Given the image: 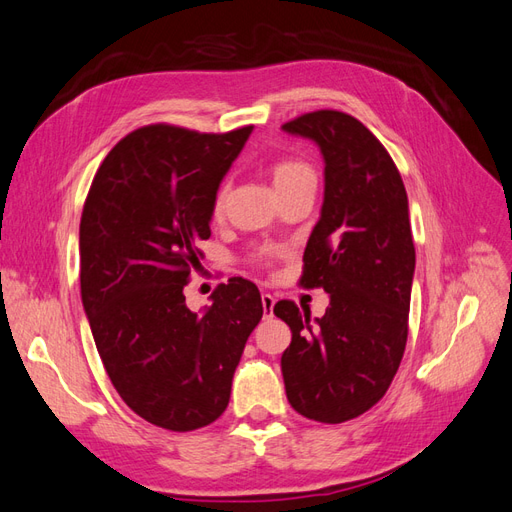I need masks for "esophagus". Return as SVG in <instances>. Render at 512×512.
I'll list each match as a JSON object with an SVG mask.
<instances>
[{"label": "esophagus", "mask_w": 512, "mask_h": 512, "mask_svg": "<svg viewBox=\"0 0 512 512\" xmlns=\"http://www.w3.org/2000/svg\"><path fill=\"white\" fill-rule=\"evenodd\" d=\"M273 307H275V299L271 297V294H262V312H265V318H271L273 316Z\"/></svg>", "instance_id": "34e87169"}]
</instances>
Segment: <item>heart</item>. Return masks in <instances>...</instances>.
Here are the masks:
<instances>
[{"label": "heart", "mask_w": 512, "mask_h": 512, "mask_svg": "<svg viewBox=\"0 0 512 512\" xmlns=\"http://www.w3.org/2000/svg\"><path fill=\"white\" fill-rule=\"evenodd\" d=\"M305 177H314V170L301 160H280L273 166V183H275L277 190L286 188V185L297 183ZM226 194H228V183H224L222 188L218 190V194H215V200H213V215H215V218H220L222 211H224ZM265 254H269V250H262V256H265Z\"/></svg>", "instance_id": "heart-1"}]
</instances>
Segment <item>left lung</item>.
<instances>
[{
  "label": "left lung",
  "mask_w": 512,
  "mask_h": 512,
  "mask_svg": "<svg viewBox=\"0 0 512 512\" xmlns=\"http://www.w3.org/2000/svg\"><path fill=\"white\" fill-rule=\"evenodd\" d=\"M324 160L320 218L303 254L305 288L329 294L322 318L275 303L292 342L282 354L286 397L318 423H344L378 404L408 339L414 243L404 181L359 119L316 111L282 126Z\"/></svg>",
  "instance_id": "obj_1"
}]
</instances>
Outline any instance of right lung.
Wrapping results in <instances>:
<instances>
[{
	"instance_id": "1",
	"label": "right lung",
	"mask_w": 512,
	"mask_h": 512,
	"mask_svg": "<svg viewBox=\"0 0 512 512\" xmlns=\"http://www.w3.org/2000/svg\"><path fill=\"white\" fill-rule=\"evenodd\" d=\"M252 130H136L104 158L85 200L81 297L91 335L121 399L162 429L220 418L262 318L260 292L243 277L200 312L183 294L200 265L198 243L211 237L215 194Z\"/></svg>"
}]
</instances>
